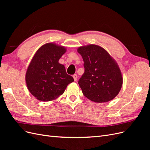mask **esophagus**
<instances>
[{
	"mask_svg": "<svg viewBox=\"0 0 150 150\" xmlns=\"http://www.w3.org/2000/svg\"><path fill=\"white\" fill-rule=\"evenodd\" d=\"M73 78H74V80L76 81H77V79H78V75L77 74H74L73 75Z\"/></svg>",
	"mask_w": 150,
	"mask_h": 150,
	"instance_id": "esophagus-1",
	"label": "esophagus"
}]
</instances>
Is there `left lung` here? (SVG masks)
<instances>
[{
  "label": "left lung",
  "instance_id": "1",
  "mask_svg": "<svg viewBox=\"0 0 150 150\" xmlns=\"http://www.w3.org/2000/svg\"><path fill=\"white\" fill-rule=\"evenodd\" d=\"M84 73L78 84L84 96L95 103L111 101L119 94L123 78L116 61L107 51L96 44L79 47Z\"/></svg>",
  "mask_w": 150,
  "mask_h": 150
}]
</instances>
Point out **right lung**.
I'll return each mask as SVG.
<instances>
[{
    "mask_svg": "<svg viewBox=\"0 0 150 150\" xmlns=\"http://www.w3.org/2000/svg\"><path fill=\"white\" fill-rule=\"evenodd\" d=\"M67 51L54 42L40 47L30 62L25 73L29 92L39 101L55 100L64 93L74 79L66 73L65 67L59 60Z\"/></svg>",
    "mask_w": 150,
    "mask_h": 150,
    "instance_id": "1",
    "label": "right lung"
}]
</instances>
